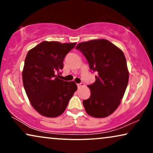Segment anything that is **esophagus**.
<instances>
[{
	"label": "esophagus",
	"instance_id": "obj_1",
	"mask_svg": "<svg viewBox=\"0 0 153 153\" xmlns=\"http://www.w3.org/2000/svg\"><path fill=\"white\" fill-rule=\"evenodd\" d=\"M83 86H84V83H78V84H77V87L79 88H81V87H83Z\"/></svg>",
	"mask_w": 153,
	"mask_h": 153
}]
</instances>
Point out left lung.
Here are the masks:
<instances>
[{"instance_id": "left-lung-1", "label": "left lung", "mask_w": 153, "mask_h": 153, "mask_svg": "<svg viewBox=\"0 0 153 153\" xmlns=\"http://www.w3.org/2000/svg\"><path fill=\"white\" fill-rule=\"evenodd\" d=\"M76 49L86 58L90 69L97 73L88 85L91 96L83 100L85 111L95 118H105L120 104L129 81L127 61L123 52L106 39L81 42Z\"/></svg>"}]
</instances>
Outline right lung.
Listing matches in <instances>:
<instances>
[{"mask_svg": "<svg viewBox=\"0 0 153 153\" xmlns=\"http://www.w3.org/2000/svg\"><path fill=\"white\" fill-rule=\"evenodd\" d=\"M76 44L44 41L27 53L22 72L24 89L33 107L44 116L61 115L77 90L74 81L58 79L65 57Z\"/></svg>", "mask_w": 153, "mask_h": 153, "instance_id": "obj_1", "label": "right lung"}]
</instances>
